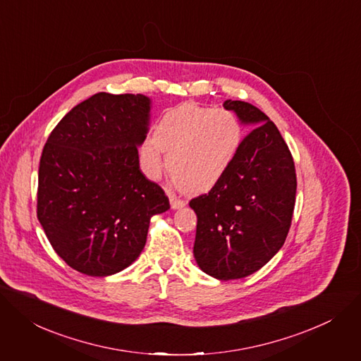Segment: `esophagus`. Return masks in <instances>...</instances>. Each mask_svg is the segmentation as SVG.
<instances>
[{
    "label": "esophagus",
    "mask_w": 361,
    "mask_h": 361,
    "mask_svg": "<svg viewBox=\"0 0 361 361\" xmlns=\"http://www.w3.org/2000/svg\"><path fill=\"white\" fill-rule=\"evenodd\" d=\"M170 202H171V207L173 209H180L183 206H185V202L180 197H177L176 194H170Z\"/></svg>",
    "instance_id": "1"
}]
</instances>
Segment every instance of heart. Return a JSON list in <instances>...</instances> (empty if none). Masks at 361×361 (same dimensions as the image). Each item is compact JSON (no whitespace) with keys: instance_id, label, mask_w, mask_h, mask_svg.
<instances>
[{"instance_id":"heart-1","label":"heart","mask_w":361,"mask_h":361,"mask_svg":"<svg viewBox=\"0 0 361 361\" xmlns=\"http://www.w3.org/2000/svg\"><path fill=\"white\" fill-rule=\"evenodd\" d=\"M240 142L242 128L233 114L181 104L164 114L154 140L142 145L141 161L145 171L155 176L162 167L164 149L174 183L188 192H202L226 176Z\"/></svg>"}]
</instances>
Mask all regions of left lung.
<instances>
[{"label":"left lung","instance_id":"8db88e82","mask_svg":"<svg viewBox=\"0 0 361 361\" xmlns=\"http://www.w3.org/2000/svg\"><path fill=\"white\" fill-rule=\"evenodd\" d=\"M253 129L242 140L226 176L190 200L197 214L194 257L209 275L240 279L259 271L288 236L297 192L292 154L276 125L259 108L226 101Z\"/></svg>","mask_w":361,"mask_h":361}]
</instances>
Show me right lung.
Segmentation results:
<instances>
[{
    "label": "right lung",
    "mask_w": 361,
    "mask_h": 361,
    "mask_svg": "<svg viewBox=\"0 0 361 361\" xmlns=\"http://www.w3.org/2000/svg\"><path fill=\"white\" fill-rule=\"evenodd\" d=\"M144 94L99 92L76 105L42 152L37 219L66 264L89 276L116 274L140 256L149 219L170 209L140 170L148 126Z\"/></svg>",
    "instance_id": "add662e5"
}]
</instances>
